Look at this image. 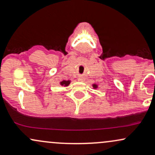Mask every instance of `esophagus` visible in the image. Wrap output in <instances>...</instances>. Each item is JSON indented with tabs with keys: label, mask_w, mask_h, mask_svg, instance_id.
I'll use <instances>...</instances> for the list:
<instances>
[{
	"label": "esophagus",
	"mask_w": 155,
	"mask_h": 155,
	"mask_svg": "<svg viewBox=\"0 0 155 155\" xmlns=\"http://www.w3.org/2000/svg\"><path fill=\"white\" fill-rule=\"evenodd\" d=\"M84 80V79L83 77H79V79H78V81H83Z\"/></svg>",
	"instance_id": "1"
}]
</instances>
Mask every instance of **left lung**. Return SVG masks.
<instances>
[{
	"label": "left lung",
	"instance_id": "1",
	"mask_svg": "<svg viewBox=\"0 0 155 155\" xmlns=\"http://www.w3.org/2000/svg\"><path fill=\"white\" fill-rule=\"evenodd\" d=\"M92 87H93L95 89V88H97V85H96V84H93V85H92Z\"/></svg>",
	"mask_w": 155,
	"mask_h": 155
}]
</instances>
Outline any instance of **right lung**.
I'll return each mask as SVG.
<instances>
[{"label": "right lung", "instance_id": "right-lung-1", "mask_svg": "<svg viewBox=\"0 0 155 155\" xmlns=\"http://www.w3.org/2000/svg\"><path fill=\"white\" fill-rule=\"evenodd\" d=\"M70 82L71 81H61V82H60V84L62 85V86H68L69 85V84H70Z\"/></svg>", "mask_w": 155, "mask_h": 155}]
</instances>
